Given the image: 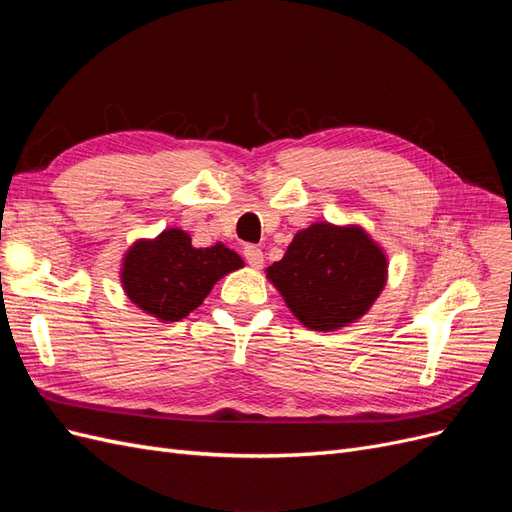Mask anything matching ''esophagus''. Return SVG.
Instances as JSON below:
<instances>
[{"label": "esophagus", "mask_w": 512, "mask_h": 512, "mask_svg": "<svg viewBox=\"0 0 512 512\" xmlns=\"http://www.w3.org/2000/svg\"><path fill=\"white\" fill-rule=\"evenodd\" d=\"M243 258L247 260V265L260 269L262 262H265V256H262V250L258 245H245L243 247Z\"/></svg>", "instance_id": "34e87169"}]
</instances>
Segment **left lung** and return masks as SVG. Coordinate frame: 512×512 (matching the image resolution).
Segmentation results:
<instances>
[{"mask_svg":"<svg viewBox=\"0 0 512 512\" xmlns=\"http://www.w3.org/2000/svg\"><path fill=\"white\" fill-rule=\"evenodd\" d=\"M307 329L331 331L361 318L386 282V258L361 228L314 224L267 269Z\"/></svg>","mask_w":512,"mask_h":512,"instance_id":"8db88e82","label":"left lung"}]
</instances>
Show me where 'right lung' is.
<instances>
[{
	"label": "right lung",
	"mask_w": 512,
	"mask_h": 512,
	"mask_svg": "<svg viewBox=\"0 0 512 512\" xmlns=\"http://www.w3.org/2000/svg\"><path fill=\"white\" fill-rule=\"evenodd\" d=\"M243 265L224 245L192 247L188 232L170 228L138 241L123 260L121 282L132 303L162 320H181L205 301L222 275Z\"/></svg>",
	"instance_id": "obj_1"
}]
</instances>
